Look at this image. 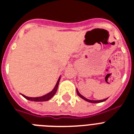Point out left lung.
Wrapping results in <instances>:
<instances>
[{
    "label": "left lung",
    "mask_w": 134,
    "mask_h": 134,
    "mask_svg": "<svg viewBox=\"0 0 134 134\" xmlns=\"http://www.w3.org/2000/svg\"><path fill=\"white\" fill-rule=\"evenodd\" d=\"M76 92H77V94L80 97L82 98L83 99L86 100V101H87V102H90V103H100V102H104V101H106V100L107 99H108V98H106V99H102V100H95V101H94V100H90V99H86V97H84L83 96H82L81 94L79 93V92L78 91V90H76Z\"/></svg>",
    "instance_id": "8db88e82"
}]
</instances>
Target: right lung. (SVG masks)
Segmentation results:
<instances>
[{"instance_id": "1", "label": "right lung", "mask_w": 134, "mask_h": 134, "mask_svg": "<svg viewBox=\"0 0 134 134\" xmlns=\"http://www.w3.org/2000/svg\"><path fill=\"white\" fill-rule=\"evenodd\" d=\"M60 77H59L58 80V82H57L56 85L55 86V88H53L52 91L50 92L49 93L46 94L45 95L42 96V97H26V96L22 94V96L25 97L26 99L30 100V101H32V102H46V101H48V100L51 99V98L55 95V94L57 90H58V87L59 82H60Z\"/></svg>"}]
</instances>
